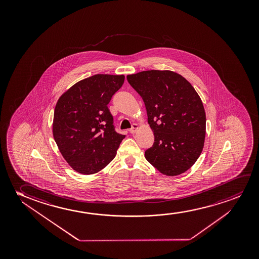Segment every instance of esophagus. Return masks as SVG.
Wrapping results in <instances>:
<instances>
[{
	"instance_id": "esophagus-1",
	"label": "esophagus",
	"mask_w": 259,
	"mask_h": 259,
	"mask_svg": "<svg viewBox=\"0 0 259 259\" xmlns=\"http://www.w3.org/2000/svg\"><path fill=\"white\" fill-rule=\"evenodd\" d=\"M137 129H138V124H133V125H132V128H130L129 132H130L131 134H135V132L137 131Z\"/></svg>"
}]
</instances>
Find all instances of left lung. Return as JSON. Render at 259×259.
I'll list each match as a JSON object with an SVG mask.
<instances>
[{
  "label": "left lung",
  "mask_w": 259,
  "mask_h": 259,
  "mask_svg": "<svg viewBox=\"0 0 259 259\" xmlns=\"http://www.w3.org/2000/svg\"><path fill=\"white\" fill-rule=\"evenodd\" d=\"M126 78L143 100L154 133L146 159L161 174H183L198 159L205 139V111L200 96L174 71H141Z\"/></svg>",
  "instance_id": "1"
}]
</instances>
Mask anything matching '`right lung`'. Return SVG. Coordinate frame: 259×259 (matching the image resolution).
I'll return each instance as SVG.
<instances>
[{
  "label": "right lung",
  "instance_id": "right-lung-1",
  "mask_svg": "<svg viewBox=\"0 0 259 259\" xmlns=\"http://www.w3.org/2000/svg\"><path fill=\"white\" fill-rule=\"evenodd\" d=\"M124 80V75H94L72 85L57 102L54 138L64 159L79 174L103 169L125 137L116 132L108 109Z\"/></svg>",
  "mask_w": 259,
  "mask_h": 259
}]
</instances>
